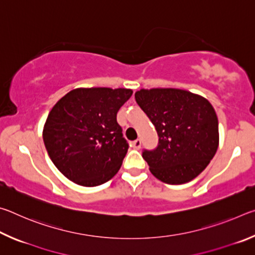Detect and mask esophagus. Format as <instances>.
<instances>
[{"label":"esophagus","instance_id":"1","mask_svg":"<svg viewBox=\"0 0 255 255\" xmlns=\"http://www.w3.org/2000/svg\"><path fill=\"white\" fill-rule=\"evenodd\" d=\"M140 145H141V141L139 139H136V140L131 141V146L135 149H139L140 148Z\"/></svg>","mask_w":255,"mask_h":255}]
</instances>
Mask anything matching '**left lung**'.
I'll return each mask as SVG.
<instances>
[{
    "mask_svg": "<svg viewBox=\"0 0 255 255\" xmlns=\"http://www.w3.org/2000/svg\"><path fill=\"white\" fill-rule=\"evenodd\" d=\"M136 102L158 135V146L143 157L155 178L183 184L197 178L217 152L218 118L211 103L199 94L173 88L140 89Z\"/></svg>",
    "mask_w": 255,
    "mask_h": 255,
    "instance_id": "1",
    "label": "left lung"
}]
</instances>
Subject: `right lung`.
<instances>
[{
  "instance_id": "add662e5",
  "label": "right lung",
  "mask_w": 255,
  "mask_h": 255,
  "mask_svg": "<svg viewBox=\"0 0 255 255\" xmlns=\"http://www.w3.org/2000/svg\"><path fill=\"white\" fill-rule=\"evenodd\" d=\"M130 89L77 88L56 102L42 138L47 153L64 176L96 187L117 174L128 150L117 112Z\"/></svg>"
}]
</instances>
